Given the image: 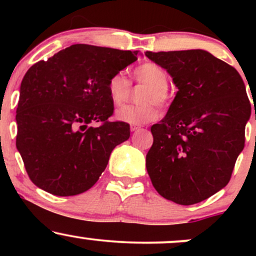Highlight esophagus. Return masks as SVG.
Listing matches in <instances>:
<instances>
[{"label":"esophagus","mask_w":256,"mask_h":256,"mask_svg":"<svg viewBox=\"0 0 256 256\" xmlns=\"http://www.w3.org/2000/svg\"><path fill=\"white\" fill-rule=\"evenodd\" d=\"M138 128H140V126H138V125H134V124H132V125L130 126V130H131V131H137Z\"/></svg>","instance_id":"esophagus-1"}]
</instances>
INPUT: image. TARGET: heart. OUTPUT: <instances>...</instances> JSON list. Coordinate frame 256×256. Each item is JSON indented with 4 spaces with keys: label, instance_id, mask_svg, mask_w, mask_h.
I'll use <instances>...</instances> for the list:
<instances>
[{
    "label": "heart",
    "instance_id": "b5f03b06",
    "mask_svg": "<svg viewBox=\"0 0 256 256\" xmlns=\"http://www.w3.org/2000/svg\"><path fill=\"white\" fill-rule=\"evenodd\" d=\"M134 78L137 83L149 88L142 98L146 104L140 106H124L116 110V118L128 124H146L158 119L160 114L156 104L165 107L171 101V95L167 90L168 76L158 64L146 62L134 70ZM107 89L112 102L116 106L126 104L131 98V82L122 72L112 76L108 80Z\"/></svg>",
    "mask_w": 256,
    "mask_h": 256
}]
</instances>
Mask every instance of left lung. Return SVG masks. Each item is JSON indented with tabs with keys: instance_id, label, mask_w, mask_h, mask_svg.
<instances>
[{
	"instance_id": "obj_1",
	"label": "left lung",
	"mask_w": 256,
	"mask_h": 256,
	"mask_svg": "<svg viewBox=\"0 0 256 256\" xmlns=\"http://www.w3.org/2000/svg\"><path fill=\"white\" fill-rule=\"evenodd\" d=\"M146 55L178 88L165 118L150 128L146 171L162 198L198 204L226 186L244 148L252 112L244 83L236 68L201 49Z\"/></svg>"
}]
</instances>
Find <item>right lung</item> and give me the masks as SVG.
Returning <instances> with one entry per match:
<instances>
[{
  "mask_svg": "<svg viewBox=\"0 0 256 256\" xmlns=\"http://www.w3.org/2000/svg\"><path fill=\"white\" fill-rule=\"evenodd\" d=\"M138 52L73 44L32 64L20 86L16 148L32 183L56 196L89 190L130 125L110 122V78ZM98 124V126H92Z\"/></svg>",
  "mask_w": 256,
  "mask_h": 256,
  "instance_id": "obj_1",
  "label": "right lung"
}]
</instances>
